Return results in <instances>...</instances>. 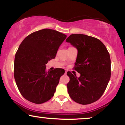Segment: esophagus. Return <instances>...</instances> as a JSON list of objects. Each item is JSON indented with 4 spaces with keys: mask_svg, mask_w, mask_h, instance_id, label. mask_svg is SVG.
<instances>
[{
    "mask_svg": "<svg viewBox=\"0 0 125 125\" xmlns=\"http://www.w3.org/2000/svg\"><path fill=\"white\" fill-rule=\"evenodd\" d=\"M67 70H65V72H64V73L66 74V73H67Z\"/></svg>",
    "mask_w": 125,
    "mask_h": 125,
    "instance_id": "esophagus-1",
    "label": "esophagus"
}]
</instances>
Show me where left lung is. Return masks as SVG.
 <instances>
[{"mask_svg":"<svg viewBox=\"0 0 125 125\" xmlns=\"http://www.w3.org/2000/svg\"><path fill=\"white\" fill-rule=\"evenodd\" d=\"M67 42L77 48V56L73 69L81 74L67 72L70 81L67 92L74 102L88 104L99 99L104 94L111 74L109 53L98 39L83 34H72Z\"/></svg>","mask_w":125,"mask_h":125,"instance_id":"left-lung-1","label":"left lung"}]
</instances>
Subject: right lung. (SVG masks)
<instances>
[{"instance_id": "obj_1", "label": "right lung", "mask_w": 125, "mask_h": 125, "mask_svg": "<svg viewBox=\"0 0 125 125\" xmlns=\"http://www.w3.org/2000/svg\"><path fill=\"white\" fill-rule=\"evenodd\" d=\"M67 36L59 31L44 29L26 37L15 54L14 77L22 96L36 104L53 96L64 70L47 71L46 64L54 59Z\"/></svg>"}]
</instances>
